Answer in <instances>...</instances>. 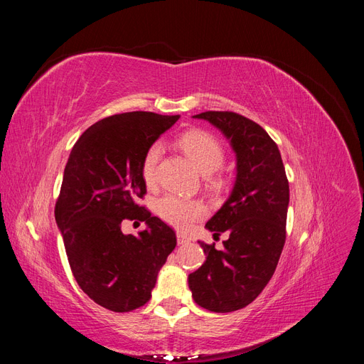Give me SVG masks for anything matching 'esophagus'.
I'll return each instance as SVG.
<instances>
[{
  "label": "esophagus",
  "mask_w": 364,
  "mask_h": 364,
  "mask_svg": "<svg viewBox=\"0 0 364 364\" xmlns=\"http://www.w3.org/2000/svg\"><path fill=\"white\" fill-rule=\"evenodd\" d=\"M190 241V238L186 237L185 234H182V232H178V245L179 246H182V245H186Z\"/></svg>",
  "instance_id": "obj_1"
}]
</instances>
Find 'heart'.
Instances as JSON below:
<instances>
[{
	"instance_id": "1",
	"label": "heart",
	"mask_w": 364,
	"mask_h": 364,
	"mask_svg": "<svg viewBox=\"0 0 364 364\" xmlns=\"http://www.w3.org/2000/svg\"><path fill=\"white\" fill-rule=\"evenodd\" d=\"M181 147L202 174L209 176L215 173L225 162V150L222 144L208 132H188L181 138ZM162 153V142H155L147 149L144 158H142L141 174L149 186L156 185L158 182V167ZM156 211L168 225L178 229H188L206 214V206L200 200L167 194L158 200Z\"/></svg>"
}]
</instances>
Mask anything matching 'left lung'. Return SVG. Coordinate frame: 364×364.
Returning a JSON list of instances; mask_svg holds the SVG:
<instances>
[{
    "instance_id": "8db88e82",
    "label": "left lung",
    "mask_w": 364,
    "mask_h": 364,
    "mask_svg": "<svg viewBox=\"0 0 364 364\" xmlns=\"http://www.w3.org/2000/svg\"><path fill=\"white\" fill-rule=\"evenodd\" d=\"M206 119L230 141L237 155V179L225 205L206 223L214 238L228 232L223 249L199 241L206 261L190 273L197 305L214 313L245 308L264 290L285 243L290 200L279 149L255 121L229 111H208Z\"/></svg>"
}]
</instances>
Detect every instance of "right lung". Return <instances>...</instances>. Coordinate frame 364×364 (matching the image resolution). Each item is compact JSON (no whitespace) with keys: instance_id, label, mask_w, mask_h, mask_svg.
Returning a JSON list of instances; mask_svg holds the SVG:
<instances>
[{"instance_id":"obj_1","label":"right lung","mask_w":364,"mask_h":364,"mask_svg":"<svg viewBox=\"0 0 364 364\" xmlns=\"http://www.w3.org/2000/svg\"><path fill=\"white\" fill-rule=\"evenodd\" d=\"M179 115L124 112L85 130L65 165L54 215L79 287L107 310L127 313L151 297L158 272L176 247L174 230L139 206L147 149ZM123 219L146 221L135 237Z\"/></svg>"}]
</instances>
